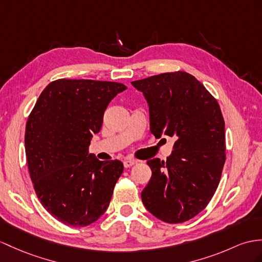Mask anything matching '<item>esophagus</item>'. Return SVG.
<instances>
[{
	"label": "esophagus",
	"instance_id": "esophagus-1",
	"mask_svg": "<svg viewBox=\"0 0 262 262\" xmlns=\"http://www.w3.org/2000/svg\"><path fill=\"white\" fill-rule=\"evenodd\" d=\"M136 163H138V161L135 160V159H130V158L125 159V160L123 161V164H124L125 168H130V167H132L133 164H136Z\"/></svg>",
	"mask_w": 262,
	"mask_h": 262
}]
</instances>
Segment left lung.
<instances>
[{
    "instance_id": "left-lung-1",
    "label": "left lung",
    "mask_w": 262,
    "mask_h": 262,
    "mask_svg": "<svg viewBox=\"0 0 262 262\" xmlns=\"http://www.w3.org/2000/svg\"><path fill=\"white\" fill-rule=\"evenodd\" d=\"M149 104L150 131L176 139L167 161L149 160L152 176L141 192L158 219L181 223L205 209L226 161L225 120L218 102L187 72L162 73L131 82Z\"/></svg>"
}]
</instances>
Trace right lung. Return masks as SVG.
Listing matches in <instances>:
<instances>
[{"mask_svg": "<svg viewBox=\"0 0 262 262\" xmlns=\"http://www.w3.org/2000/svg\"><path fill=\"white\" fill-rule=\"evenodd\" d=\"M122 83L59 79L44 89L25 127L31 180L42 206L62 223L86 227L110 205L123 172L119 160L100 161L89 145Z\"/></svg>", "mask_w": 262, "mask_h": 262, "instance_id": "right-lung-1", "label": "right lung"}]
</instances>
